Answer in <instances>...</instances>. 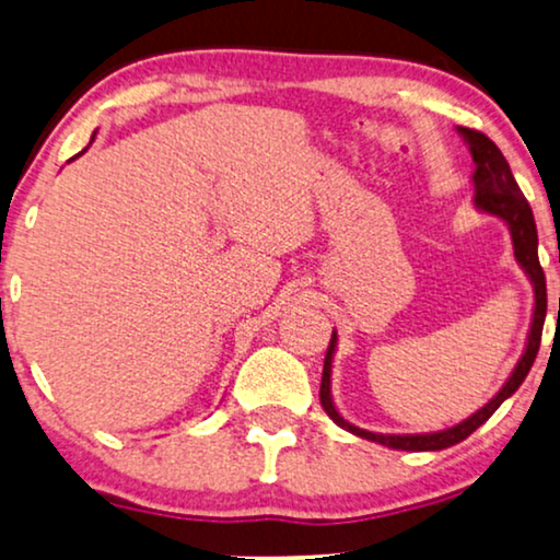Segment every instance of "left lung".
Instances as JSON below:
<instances>
[{
	"instance_id": "1",
	"label": "left lung",
	"mask_w": 560,
	"mask_h": 560,
	"mask_svg": "<svg viewBox=\"0 0 560 560\" xmlns=\"http://www.w3.org/2000/svg\"><path fill=\"white\" fill-rule=\"evenodd\" d=\"M458 132L466 137L471 148V158L477 163V171H474V186H477V201L479 209H485L494 217H500L508 221L510 232H512V244H515V257L517 262L523 265V270L530 275L533 285H535V313H533V326H530V336H527V349L523 359H520L515 372L508 380L500 393H497L492 400H489L485 408L474 412L471 418H466L464 423H458L454 428H446V431L439 433H420V435H385V433H370L362 431V428L351 425L343 420L339 412H336L334 402H331V357L336 349V334H331V343L326 349V359H324V377H320V405L328 412V418L334 420L336 425H341L343 431H351L357 435H362L366 441L382 443V446L389 448H402V451H441L454 446V443L469 439V435L477 431L481 423H487L492 418V412L500 408V405L508 400V397L515 393V389L523 385V380L530 372V366L538 357L540 349V336H542V324H546V308H548V295H546V272H542L540 259H538V229H535V219L530 206H527L523 190L512 178V171L508 165V160L500 152V148L489 140L487 135L477 132V129L469 127H458Z\"/></svg>"
}]
</instances>
